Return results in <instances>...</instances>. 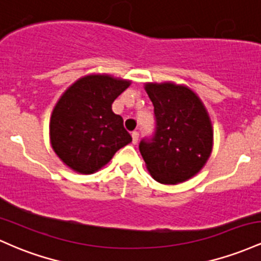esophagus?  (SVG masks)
Listing matches in <instances>:
<instances>
[{"label": "esophagus", "instance_id": "1", "mask_svg": "<svg viewBox=\"0 0 261 261\" xmlns=\"http://www.w3.org/2000/svg\"><path fill=\"white\" fill-rule=\"evenodd\" d=\"M138 138H139L138 132H133V133H132V139H133L134 144H137V143H138Z\"/></svg>", "mask_w": 261, "mask_h": 261}]
</instances>
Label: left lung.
<instances>
[{
  "label": "left lung",
  "instance_id": "obj_1",
  "mask_svg": "<svg viewBox=\"0 0 261 261\" xmlns=\"http://www.w3.org/2000/svg\"><path fill=\"white\" fill-rule=\"evenodd\" d=\"M145 91L154 106L156 129L139 150L151 177L164 185H176L195 176L208 160L213 129L208 112L185 85L148 83Z\"/></svg>",
  "mask_w": 261,
  "mask_h": 261
}]
</instances>
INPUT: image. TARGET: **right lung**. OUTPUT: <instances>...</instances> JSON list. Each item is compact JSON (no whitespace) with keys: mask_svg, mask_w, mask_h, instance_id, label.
<instances>
[{"mask_svg":"<svg viewBox=\"0 0 261 261\" xmlns=\"http://www.w3.org/2000/svg\"><path fill=\"white\" fill-rule=\"evenodd\" d=\"M129 80L92 74L75 81L53 110L49 137L59 159L79 174H93L129 144L123 118L112 111L113 101Z\"/></svg>","mask_w":261,"mask_h":261,"instance_id":"obj_1","label":"right lung"}]
</instances>
